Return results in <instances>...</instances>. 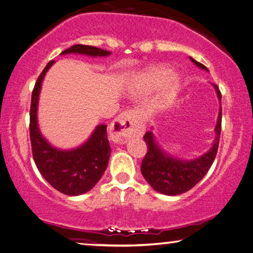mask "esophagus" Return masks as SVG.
Segmentation results:
<instances>
[{"label": "esophagus", "mask_w": 253, "mask_h": 253, "mask_svg": "<svg viewBox=\"0 0 253 253\" xmlns=\"http://www.w3.org/2000/svg\"><path fill=\"white\" fill-rule=\"evenodd\" d=\"M144 125L136 110H126L115 119L110 126V138L113 142L123 144L128 138L142 135Z\"/></svg>", "instance_id": "obj_1"}]
</instances>
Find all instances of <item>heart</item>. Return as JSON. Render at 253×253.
Returning a JSON list of instances; mask_svg holds the SVG:
<instances>
[{
    "label": "heart",
    "mask_w": 253,
    "mask_h": 253,
    "mask_svg": "<svg viewBox=\"0 0 253 253\" xmlns=\"http://www.w3.org/2000/svg\"><path fill=\"white\" fill-rule=\"evenodd\" d=\"M169 76V70L165 67H156L152 68L151 70H148L146 74L140 77L139 83L140 84H146V85H154L158 84L164 81ZM169 81L172 84H178V77L174 74H170Z\"/></svg>",
    "instance_id": "1"
}]
</instances>
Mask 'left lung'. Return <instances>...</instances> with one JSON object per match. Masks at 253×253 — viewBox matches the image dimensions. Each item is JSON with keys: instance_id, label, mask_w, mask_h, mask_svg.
<instances>
[{"instance_id": "1", "label": "left lung", "mask_w": 253, "mask_h": 253, "mask_svg": "<svg viewBox=\"0 0 253 253\" xmlns=\"http://www.w3.org/2000/svg\"><path fill=\"white\" fill-rule=\"evenodd\" d=\"M191 61L201 69L208 70V68L191 58ZM215 88L216 95L221 102V92L216 84H213ZM221 121H222V108L220 104L219 116L215 126V138L211 149L202 156L192 161L178 160L165 153L158 146L153 132L149 130L144 135V140L147 145V153L143 158L140 170L144 178L154 190L166 195H178L184 192L191 190L195 186L208 170L211 168L214 158L216 156L217 147H219L220 135H221Z\"/></svg>"}]
</instances>
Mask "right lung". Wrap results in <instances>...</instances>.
<instances>
[{
  "instance_id": "add662e5",
  "label": "right lung",
  "mask_w": 253,
  "mask_h": 253,
  "mask_svg": "<svg viewBox=\"0 0 253 253\" xmlns=\"http://www.w3.org/2000/svg\"><path fill=\"white\" fill-rule=\"evenodd\" d=\"M78 53L89 57H106L109 51L96 46L75 44L61 54ZM54 61H50L34 85L30 108V138L32 155L42 176L51 186L70 196L87 193L101 178L108 165L110 146L107 138V125H98L87 142L81 146L63 151L48 143L38 126V102L42 81Z\"/></svg>"
}]
</instances>
